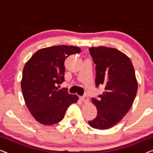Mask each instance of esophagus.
<instances>
[{
    "label": "esophagus",
    "mask_w": 153,
    "mask_h": 153,
    "mask_svg": "<svg viewBox=\"0 0 153 153\" xmlns=\"http://www.w3.org/2000/svg\"><path fill=\"white\" fill-rule=\"evenodd\" d=\"M81 100L84 103H88L89 102V98L86 95H83V97H81Z\"/></svg>",
    "instance_id": "esophagus-1"
}]
</instances>
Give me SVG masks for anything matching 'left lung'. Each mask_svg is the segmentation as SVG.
<instances>
[{
    "mask_svg": "<svg viewBox=\"0 0 153 153\" xmlns=\"http://www.w3.org/2000/svg\"><path fill=\"white\" fill-rule=\"evenodd\" d=\"M89 51L96 65V86L103 85L105 91L100 99H92L97 115L88 124L107 129L120 122L132 106L138 90L134 68L130 58L115 48L93 47Z\"/></svg>",
    "mask_w": 153,
    "mask_h": 153,
    "instance_id": "1",
    "label": "left lung"
}]
</instances>
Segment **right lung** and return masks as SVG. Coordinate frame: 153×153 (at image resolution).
Masks as SVG:
<instances>
[{
    "mask_svg": "<svg viewBox=\"0 0 153 153\" xmlns=\"http://www.w3.org/2000/svg\"><path fill=\"white\" fill-rule=\"evenodd\" d=\"M80 52V48L74 46L42 48L25 64L21 81L23 96L28 111L41 124L51 125L61 121L69 106L78 101L76 95L57 85L64 81L65 60Z\"/></svg>",
    "mask_w": 153,
    "mask_h": 153,
    "instance_id": "right-lung-1",
    "label": "right lung"
}]
</instances>
